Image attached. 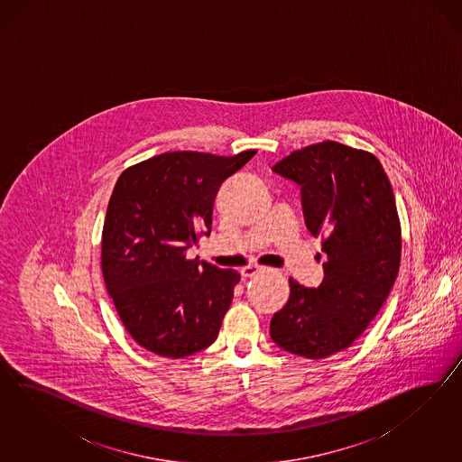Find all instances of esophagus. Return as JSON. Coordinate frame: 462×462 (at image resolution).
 <instances>
[{
    "label": "esophagus",
    "mask_w": 462,
    "mask_h": 462,
    "mask_svg": "<svg viewBox=\"0 0 462 462\" xmlns=\"http://www.w3.org/2000/svg\"><path fill=\"white\" fill-rule=\"evenodd\" d=\"M259 271H261V267L259 266H245L240 269V274H242L244 278H252V276H255Z\"/></svg>",
    "instance_id": "obj_1"
}]
</instances>
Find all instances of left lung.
I'll use <instances>...</instances> for the list:
<instances>
[{
  "label": "left lung",
  "instance_id": "obj_1",
  "mask_svg": "<svg viewBox=\"0 0 462 462\" xmlns=\"http://www.w3.org/2000/svg\"><path fill=\"white\" fill-rule=\"evenodd\" d=\"M301 186L307 228L322 238V284L290 278V300L269 334L281 349L325 359L349 349L378 315L402 261V225L378 157L334 140L293 151L273 166Z\"/></svg>",
  "mask_w": 462,
  "mask_h": 462
}]
</instances>
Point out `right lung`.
<instances>
[{
  "mask_svg": "<svg viewBox=\"0 0 462 462\" xmlns=\"http://www.w3.org/2000/svg\"><path fill=\"white\" fill-rule=\"evenodd\" d=\"M255 152H164L120 174L101 234V271L140 347L180 359L218 336L240 274L186 252L210 234L220 186Z\"/></svg>",
  "mask_w": 462,
  "mask_h": 462,
  "instance_id": "add662e5",
  "label": "right lung"
}]
</instances>
